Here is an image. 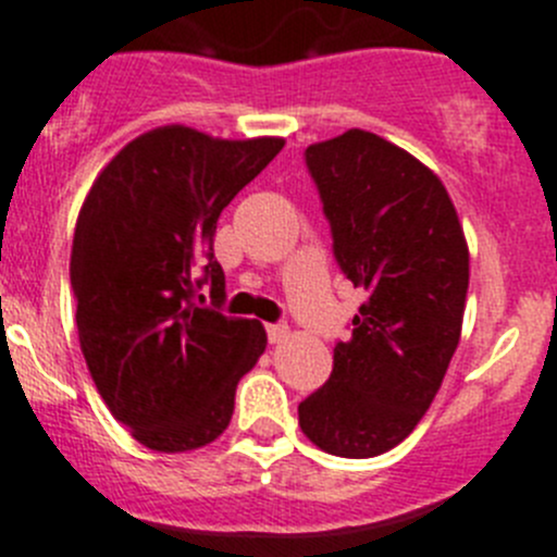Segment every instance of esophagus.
Returning <instances> with one entry per match:
<instances>
[{
    "label": "esophagus",
    "instance_id": "1",
    "mask_svg": "<svg viewBox=\"0 0 557 557\" xmlns=\"http://www.w3.org/2000/svg\"><path fill=\"white\" fill-rule=\"evenodd\" d=\"M268 339H270V345H282V342L289 339V329L284 323L268 325Z\"/></svg>",
    "mask_w": 557,
    "mask_h": 557
}]
</instances>
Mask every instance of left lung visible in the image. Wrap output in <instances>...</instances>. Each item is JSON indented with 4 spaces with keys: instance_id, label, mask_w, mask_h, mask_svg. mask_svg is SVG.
Wrapping results in <instances>:
<instances>
[{
    "instance_id": "obj_1",
    "label": "left lung",
    "mask_w": 557,
    "mask_h": 557,
    "mask_svg": "<svg viewBox=\"0 0 557 557\" xmlns=\"http://www.w3.org/2000/svg\"><path fill=\"white\" fill-rule=\"evenodd\" d=\"M306 168L336 262L367 300L298 422L331 456L372 458L414 431L445 381L461 339L469 248L436 173L384 137L348 129L314 143Z\"/></svg>"
}]
</instances>
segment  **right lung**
Returning <instances> with one entry per match:
<instances>
[{"instance_id": "obj_1", "label": "right lung", "mask_w": 557, "mask_h": 557, "mask_svg": "<svg viewBox=\"0 0 557 557\" xmlns=\"http://www.w3.org/2000/svg\"><path fill=\"white\" fill-rule=\"evenodd\" d=\"M282 149V137L160 126L126 143L82 203L71 245L79 348L112 417L149 450L215 442L264 354L262 323L196 298L203 284L226 298L218 218Z\"/></svg>"}]
</instances>
